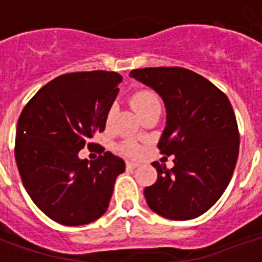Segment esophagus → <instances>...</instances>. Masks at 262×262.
<instances>
[{
  "label": "esophagus",
  "instance_id": "1",
  "mask_svg": "<svg viewBox=\"0 0 262 262\" xmlns=\"http://www.w3.org/2000/svg\"><path fill=\"white\" fill-rule=\"evenodd\" d=\"M126 167H127V168H136V167H139V163H133V161H126Z\"/></svg>",
  "mask_w": 262,
  "mask_h": 262
}]
</instances>
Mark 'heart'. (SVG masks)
<instances>
[{"label":"heart","instance_id":"obj_1","mask_svg":"<svg viewBox=\"0 0 262 262\" xmlns=\"http://www.w3.org/2000/svg\"><path fill=\"white\" fill-rule=\"evenodd\" d=\"M130 103L133 109L136 111L139 116H142L143 114H146L147 111L154 108H161V99H160L159 94L150 88H142V90H137L132 94L130 97ZM114 116V111L111 109L106 115V120L111 122ZM120 153L127 157H136L140 153V147L139 144L135 143L133 140H126L120 144Z\"/></svg>","mask_w":262,"mask_h":262}]
</instances>
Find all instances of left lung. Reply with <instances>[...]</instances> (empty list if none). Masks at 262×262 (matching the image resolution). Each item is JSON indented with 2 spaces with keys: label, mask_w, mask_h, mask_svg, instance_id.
Segmentation results:
<instances>
[{
  "label": "left lung",
  "mask_w": 262,
  "mask_h": 262,
  "mask_svg": "<svg viewBox=\"0 0 262 262\" xmlns=\"http://www.w3.org/2000/svg\"><path fill=\"white\" fill-rule=\"evenodd\" d=\"M130 77L163 98L167 126L157 147L176 156L171 170L153 163L157 181L144 188L147 205L167 219H195L217 202L236 167L240 133L233 106L225 92L188 69H136Z\"/></svg>",
  "instance_id": "obj_1"
}]
</instances>
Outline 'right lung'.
<instances>
[{"label":"right lung","mask_w":262,"mask_h":262,"mask_svg":"<svg viewBox=\"0 0 262 262\" xmlns=\"http://www.w3.org/2000/svg\"><path fill=\"white\" fill-rule=\"evenodd\" d=\"M122 75L115 71H80L56 77L22 109L16 126L15 160L26 192L50 219L81 226L108 209L116 177L125 161L101 148L97 160L78 151L106 125Z\"/></svg>","instance_id":"right-lung-1"}]
</instances>
